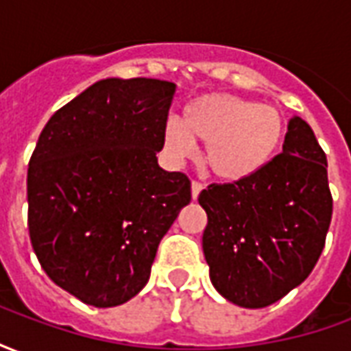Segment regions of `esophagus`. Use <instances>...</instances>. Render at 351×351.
I'll use <instances>...</instances> for the list:
<instances>
[{
	"label": "esophagus",
	"mask_w": 351,
	"mask_h": 351,
	"mask_svg": "<svg viewBox=\"0 0 351 351\" xmlns=\"http://www.w3.org/2000/svg\"><path fill=\"white\" fill-rule=\"evenodd\" d=\"M203 188H205V186H203V184L199 182V180H193V182H191V197L197 199V197H199V193L203 191Z\"/></svg>",
	"instance_id": "34e87169"
}]
</instances>
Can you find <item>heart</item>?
Here are the masks:
<instances>
[{
    "label": "heart",
    "instance_id": "obj_1",
    "mask_svg": "<svg viewBox=\"0 0 351 351\" xmlns=\"http://www.w3.org/2000/svg\"><path fill=\"white\" fill-rule=\"evenodd\" d=\"M284 135L276 108L226 93H208L184 108L182 120L169 118L163 143L175 160L197 152L206 143V167L223 180L256 175L272 160Z\"/></svg>",
    "mask_w": 351,
    "mask_h": 351
}]
</instances>
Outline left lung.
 I'll list each match as a JSON object with an SVG mask.
<instances>
[{"label":"left lung","mask_w":351,"mask_h":351,"mask_svg":"<svg viewBox=\"0 0 351 351\" xmlns=\"http://www.w3.org/2000/svg\"><path fill=\"white\" fill-rule=\"evenodd\" d=\"M199 205L213 286L244 308L280 301L308 278L331 223L327 158L312 128L291 118L282 152L248 178L206 186Z\"/></svg>","instance_id":"1"}]
</instances>
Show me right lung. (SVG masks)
I'll return each instance as SVG.
<instances>
[{"instance_id":"add662e5","label":"right lung","mask_w":351,"mask_h":351,"mask_svg":"<svg viewBox=\"0 0 351 351\" xmlns=\"http://www.w3.org/2000/svg\"><path fill=\"white\" fill-rule=\"evenodd\" d=\"M176 84L105 79L56 110L27 167V228L43 271L97 308L130 301L160 241L191 201L158 165Z\"/></svg>"}]
</instances>
